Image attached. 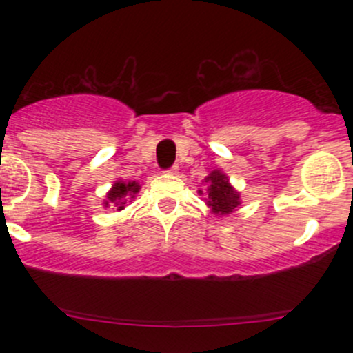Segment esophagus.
Here are the masks:
<instances>
[{"label": "esophagus", "instance_id": "obj_1", "mask_svg": "<svg viewBox=\"0 0 353 353\" xmlns=\"http://www.w3.org/2000/svg\"><path fill=\"white\" fill-rule=\"evenodd\" d=\"M177 172H179V165H177V164H174L172 168H169L168 171H165V174H171V176H176Z\"/></svg>", "mask_w": 353, "mask_h": 353}]
</instances>
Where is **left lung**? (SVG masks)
I'll return each instance as SVG.
<instances>
[{
  "instance_id": "left-lung-1",
  "label": "left lung",
  "mask_w": 353,
  "mask_h": 353,
  "mask_svg": "<svg viewBox=\"0 0 353 353\" xmlns=\"http://www.w3.org/2000/svg\"><path fill=\"white\" fill-rule=\"evenodd\" d=\"M202 182L208 184V199H205V204H208V208L214 216H229V214L241 209V192L230 184L228 174L222 172L221 169L210 171L209 176ZM199 194H202V190H199Z\"/></svg>"
}]
</instances>
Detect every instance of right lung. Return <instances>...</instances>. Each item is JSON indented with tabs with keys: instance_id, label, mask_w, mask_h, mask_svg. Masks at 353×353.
<instances>
[{
	"instance_id": "right-lung-1",
	"label": "right lung",
	"mask_w": 353,
	"mask_h": 353,
	"mask_svg": "<svg viewBox=\"0 0 353 353\" xmlns=\"http://www.w3.org/2000/svg\"><path fill=\"white\" fill-rule=\"evenodd\" d=\"M141 184L136 181H123L117 179L112 182L111 189L108 190L106 197H104L103 205L104 208H112L116 210H123L128 202H131L139 192Z\"/></svg>"
}]
</instances>
